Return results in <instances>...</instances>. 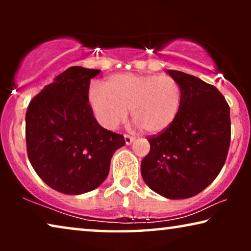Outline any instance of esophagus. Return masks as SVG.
Here are the masks:
<instances>
[{
	"label": "esophagus",
	"instance_id": "esophagus-1",
	"mask_svg": "<svg viewBox=\"0 0 251 251\" xmlns=\"http://www.w3.org/2000/svg\"><path fill=\"white\" fill-rule=\"evenodd\" d=\"M133 140H135L133 137H130L129 135H125V142H126V145H130V144H132Z\"/></svg>",
	"mask_w": 251,
	"mask_h": 251
}]
</instances>
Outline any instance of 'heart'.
Returning a JSON list of instances; mask_svg holds the SVG:
<instances>
[{
	"mask_svg": "<svg viewBox=\"0 0 251 251\" xmlns=\"http://www.w3.org/2000/svg\"><path fill=\"white\" fill-rule=\"evenodd\" d=\"M89 105L102 128L114 130L128 118L147 135H159L176 121L183 101L178 82L168 75L122 73L109 76L104 89L89 90Z\"/></svg>",
	"mask_w": 251,
	"mask_h": 251,
	"instance_id": "obj_1",
	"label": "heart"
}]
</instances>
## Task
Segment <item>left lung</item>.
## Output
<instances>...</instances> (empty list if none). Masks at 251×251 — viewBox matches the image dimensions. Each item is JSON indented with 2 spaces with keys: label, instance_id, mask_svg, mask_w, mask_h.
Here are the masks:
<instances>
[{
  "label": "left lung",
  "instance_id": "8db88e82",
  "mask_svg": "<svg viewBox=\"0 0 251 251\" xmlns=\"http://www.w3.org/2000/svg\"><path fill=\"white\" fill-rule=\"evenodd\" d=\"M183 91L180 112L169 129L149 138L140 164L151 190L171 200L197 195L224 166L231 140L229 106L214 85L193 75L168 70Z\"/></svg>",
  "mask_w": 251,
  "mask_h": 251
}]
</instances>
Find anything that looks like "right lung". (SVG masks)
<instances>
[{"label": "right lung", "instance_id": "1", "mask_svg": "<svg viewBox=\"0 0 251 251\" xmlns=\"http://www.w3.org/2000/svg\"><path fill=\"white\" fill-rule=\"evenodd\" d=\"M99 70L73 66L53 78L29 102L26 144L39 177L60 193L78 195L106 179L122 135L106 130L89 105V85Z\"/></svg>", "mask_w": 251, "mask_h": 251}]
</instances>
